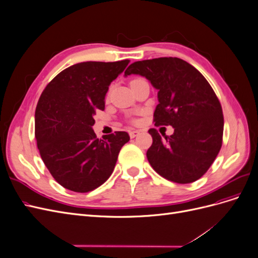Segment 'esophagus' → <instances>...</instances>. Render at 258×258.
Wrapping results in <instances>:
<instances>
[{"label": "esophagus", "mask_w": 258, "mask_h": 258, "mask_svg": "<svg viewBox=\"0 0 258 258\" xmlns=\"http://www.w3.org/2000/svg\"><path fill=\"white\" fill-rule=\"evenodd\" d=\"M139 135H140V131H138V130H131V131L129 132L130 138H136V137H138Z\"/></svg>", "instance_id": "esophagus-1"}]
</instances>
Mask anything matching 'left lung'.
<instances>
[{"label": "left lung", "mask_w": 258, "mask_h": 258, "mask_svg": "<svg viewBox=\"0 0 258 258\" xmlns=\"http://www.w3.org/2000/svg\"><path fill=\"white\" fill-rule=\"evenodd\" d=\"M144 76L158 90L154 112L156 126H172L162 140L148 130L153 144L146 156L162 177L179 184L197 181L215 160L223 142L224 117L214 90L196 68L179 58L137 61L124 75Z\"/></svg>", "instance_id": "1"}]
</instances>
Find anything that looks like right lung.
Here are the masks:
<instances>
[{
  "label": "right lung",
  "mask_w": 258,
  "mask_h": 258,
  "mask_svg": "<svg viewBox=\"0 0 258 258\" xmlns=\"http://www.w3.org/2000/svg\"><path fill=\"white\" fill-rule=\"evenodd\" d=\"M129 63L87 61L67 68L46 86L35 110L37 148L50 174L64 188L88 192L111 176L124 131L98 139L93 116L104 111L108 86Z\"/></svg>",
  "instance_id": "add662e5"
}]
</instances>
